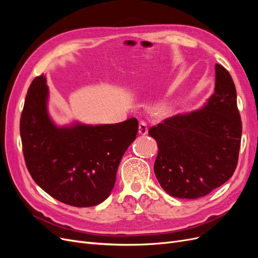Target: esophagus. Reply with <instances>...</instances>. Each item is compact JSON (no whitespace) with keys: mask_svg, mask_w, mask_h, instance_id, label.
Returning a JSON list of instances; mask_svg holds the SVG:
<instances>
[{"mask_svg":"<svg viewBox=\"0 0 258 258\" xmlns=\"http://www.w3.org/2000/svg\"><path fill=\"white\" fill-rule=\"evenodd\" d=\"M139 134L141 136H146L148 134V129H147V124L144 121H141L139 123Z\"/></svg>","mask_w":258,"mask_h":258,"instance_id":"esophagus-1","label":"esophagus"}]
</instances>
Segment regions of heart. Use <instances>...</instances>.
<instances>
[{
  "mask_svg": "<svg viewBox=\"0 0 258 258\" xmlns=\"http://www.w3.org/2000/svg\"><path fill=\"white\" fill-rule=\"evenodd\" d=\"M175 111L174 104L169 100H161L157 102L154 106V112L155 114L161 117V118H167L171 115H173Z\"/></svg>",
  "mask_w": 258,
  "mask_h": 258,
  "instance_id": "heart-1",
  "label": "heart"
}]
</instances>
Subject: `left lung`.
<instances>
[{"label":"left lung","mask_w":258,"mask_h":258,"mask_svg":"<svg viewBox=\"0 0 258 258\" xmlns=\"http://www.w3.org/2000/svg\"><path fill=\"white\" fill-rule=\"evenodd\" d=\"M241 134L235 84L215 64L214 93L204 105L150 129L158 145L154 171L162 189L197 199L227 182L237 167Z\"/></svg>","instance_id":"8db88e82"}]
</instances>
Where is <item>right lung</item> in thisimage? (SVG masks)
I'll return each mask as SVG.
<instances>
[{"label":"right lung","instance_id":"add662e5","mask_svg":"<svg viewBox=\"0 0 258 258\" xmlns=\"http://www.w3.org/2000/svg\"><path fill=\"white\" fill-rule=\"evenodd\" d=\"M45 75L31 83L20 119L26 165L34 182L51 197L74 207H93L113 189L117 169L135 141L139 123L58 126L48 112Z\"/></svg>","mask_w":258,"mask_h":258}]
</instances>
